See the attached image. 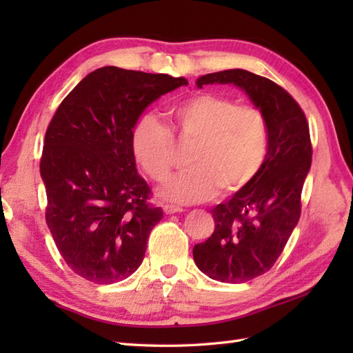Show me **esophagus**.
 Masks as SVG:
<instances>
[{"label": "esophagus", "instance_id": "obj_1", "mask_svg": "<svg viewBox=\"0 0 353 353\" xmlns=\"http://www.w3.org/2000/svg\"><path fill=\"white\" fill-rule=\"evenodd\" d=\"M163 212L165 214H177V212H183V209L181 206H176V205H163Z\"/></svg>", "mask_w": 353, "mask_h": 353}]
</instances>
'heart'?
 I'll return each mask as SVG.
<instances>
[{
    "mask_svg": "<svg viewBox=\"0 0 353 353\" xmlns=\"http://www.w3.org/2000/svg\"><path fill=\"white\" fill-rule=\"evenodd\" d=\"M172 130L181 144H192L190 170L172 176L161 196L176 203L206 201L243 188L258 174L268 152V124L262 110L236 100L200 94L171 110ZM132 150L150 179L162 182L176 162V144L168 125L152 114L132 130Z\"/></svg>",
    "mask_w": 353,
    "mask_h": 353,
    "instance_id": "b5f03b06",
    "label": "heart"
}]
</instances>
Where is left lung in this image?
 <instances>
[{
  "mask_svg": "<svg viewBox=\"0 0 353 353\" xmlns=\"http://www.w3.org/2000/svg\"><path fill=\"white\" fill-rule=\"evenodd\" d=\"M234 83L268 124L265 162L252 181L212 209L214 234L194 245L196 265L211 279L241 283L267 273L301 219L302 188L311 167L310 125L299 103L270 79L245 70L206 74L197 86Z\"/></svg>",
  "mask_w": 353,
  "mask_h": 353,
  "instance_id": "8db88e82",
  "label": "left lung"
}]
</instances>
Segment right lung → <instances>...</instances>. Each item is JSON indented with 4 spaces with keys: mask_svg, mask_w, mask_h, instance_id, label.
Returning <instances> with one entry per match:
<instances>
[{
    "mask_svg": "<svg viewBox=\"0 0 353 353\" xmlns=\"http://www.w3.org/2000/svg\"><path fill=\"white\" fill-rule=\"evenodd\" d=\"M183 77L103 66L59 104L45 133V220L74 273L108 285L141 265L162 209L134 163L132 130L150 103Z\"/></svg>",
    "mask_w": 353,
    "mask_h": 353,
    "instance_id": "right-lung-1",
    "label": "right lung"
}]
</instances>
